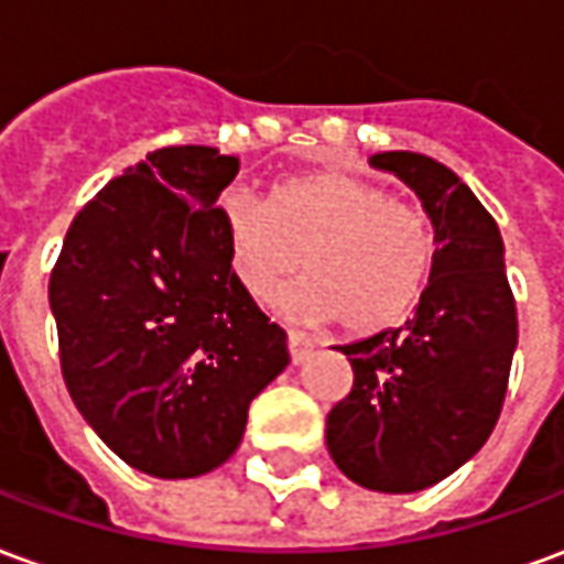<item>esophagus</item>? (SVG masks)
<instances>
[{"label": "esophagus", "mask_w": 564, "mask_h": 564, "mask_svg": "<svg viewBox=\"0 0 564 564\" xmlns=\"http://www.w3.org/2000/svg\"><path fill=\"white\" fill-rule=\"evenodd\" d=\"M286 335H290V356H293L295 366H299V362H305L307 356L314 354L317 341H314L311 335H305V332H299V329H290Z\"/></svg>", "instance_id": "34e87169"}]
</instances>
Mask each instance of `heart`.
Returning <instances> with one entry per match:
<instances>
[{
	"label": "heart",
	"instance_id": "1",
	"mask_svg": "<svg viewBox=\"0 0 564 564\" xmlns=\"http://www.w3.org/2000/svg\"><path fill=\"white\" fill-rule=\"evenodd\" d=\"M220 217L247 293L271 299L305 265L314 278L286 295V307L344 319L354 335H378L411 317L435 265V232L423 210L356 174L286 177L271 186L269 202L226 193Z\"/></svg>",
	"mask_w": 564,
	"mask_h": 564
}]
</instances>
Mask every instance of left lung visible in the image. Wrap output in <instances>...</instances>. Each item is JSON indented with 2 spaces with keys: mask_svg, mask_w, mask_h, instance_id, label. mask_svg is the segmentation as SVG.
Wrapping results in <instances>:
<instances>
[{
  "mask_svg": "<svg viewBox=\"0 0 564 564\" xmlns=\"http://www.w3.org/2000/svg\"><path fill=\"white\" fill-rule=\"evenodd\" d=\"M435 229V265L399 329L341 344L354 390L326 416V447L354 484L420 492L477 456L501 414L517 350V305L496 220L459 174L432 156L383 150Z\"/></svg>",
  "mask_w": 564,
  "mask_h": 564,
  "instance_id": "8db88e82",
  "label": "left lung"
}]
</instances>
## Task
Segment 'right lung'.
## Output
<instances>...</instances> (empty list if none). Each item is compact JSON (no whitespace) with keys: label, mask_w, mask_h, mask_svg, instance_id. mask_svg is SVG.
I'll list each match as a JSON object with an SVG mask.
<instances>
[{"label":"right lung","mask_w":564,"mask_h":564,"mask_svg":"<svg viewBox=\"0 0 564 564\" xmlns=\"http://www.w3.org/2000/svg\"><path fill=\"white\" fill-rule=\"evenodd\" d=\"M241 162L148 153L72 220L51 274L63 378L93 432L162 480L220 468L290 366L286 332L235 278L217 198Z\"/></svg>","instance_id":"obj_1"}]
</instances>
